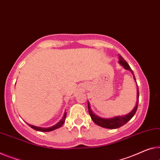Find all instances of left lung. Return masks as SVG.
<instances>
[{
	"label": "left lung",
	"mask_w": 160,
	"mask_h": 160,
	"mask_svg": "<svg viewBox=\"0 0 160 160\" xmlns=\"http://www.w3.org/2000/svg\"><path fill=\"white\" fill-rule=\"evenodd\" d=\"M119 63L121 64L122 66H124L125 69L129 70L132 72V75H133V77L134 78L135 82H136V78H135L134 74L133 73V71L132 70V68H130L129 65L127 63V62L125 61L124 58H123L122 56L119 54ZM137 103L136 106H135L133 110L129 113V114L125 115V116H118L115 117L114 118H110V119H103V118H101L97 116V115L94 114V113L92 112V109H91L90 104L88 102V112H89V114L91 116V118L93 120L96 124L99 125V126L104 127V128L107 129H117L119 128L120 127L123 126V125L126 124V123L128 122L130 119H132V117H134L135 113L137 112V107H138V102H139V89L138 87L137 88Z\"/></svg>",
	"instance_id": "8db88e82"
}]
</instances>
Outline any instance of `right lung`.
Instances as JSON below:
<instances>
[{"label": "right lung", "instance_id": "add662e5", "mask_svg": "<svg viewBox=\"0 0 160 160\" xmlns=\"http://www.w3.org/2000/svg\"><path fill=\"white\" fill-rule=\"evenodd\" d=\"M66 113L65 112L64 114H63V117H62V119H61L59 122H58L57 124L53 125V126L51 127H48V128H42V127H36V126H33V125H31V124H28V125L29 127H31L32 129L36 130V131H39V132H51V131H53V130H55L56 129L59 128L61 127L62 125L63 124V123L65 122V119H66Z\"/></svg>", "mask_w": 160, "mask_h": 160}]
</instances>
